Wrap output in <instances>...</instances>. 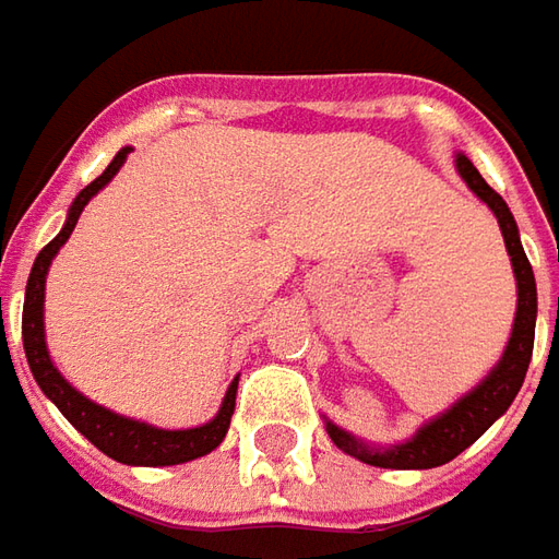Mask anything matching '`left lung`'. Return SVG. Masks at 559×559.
<instances>
[{
    "mask_svg": "<svg viewBox=\"0 0 559 559\" xmlns=\"http://www.w3.org/2000/svg\"><path fill=\"white\" fill-rule=\"evenodd\" d=\"M454 164H457V174L463 177V183L469 186L495 211L498 226L504 233L507 254H510L513 276H516V317H513V330H510V342H507L504 355L491 367V373L485 376L473 392H466L457 404H451L441 417L423 423L417 432H414V439L401 441V444H389V448H376V444L355 439L352 432L338 429L335 423L326 419L330 439L345 454L370 463V466H382V469H432V466L454 461L461 451H466L513 404L516 392L523 389L528 360H532L535 317H538V292H535L532 264H528L523 242H520L516 221H513V214H510L504 199L485 183L483 174L473 167V162L466 155L457 152Z\"/></svg>",
    "mask_w": 559,
    "mask_h": 559,
    "instance_id": "8db88e82",
    "label": "left lung"
}]
</instances>
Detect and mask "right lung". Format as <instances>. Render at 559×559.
I'll list each match as a JSON object with an SVG mask.
<instances>
[{"label": "right lung", "mask_w": 559, "mask_h": 559, "mask_svg": "<svg viewBox=\"0 0 559 559\" xmlns=\"http://www.w3.org/2000/svg\"><path fill=\"white\" fill-rule=\"evenodd\" d=\"M127 155H130V148H120L118 155H115V162L105 167V174L96 177L93 183L76 195L71 211H68V221L61 226V233L36 254L31 280H27V292H24L21 335H24V355H27V364H31V373L36 379V385L68 417V423L74 426L80 436H86L102 454L115 457L118 463H130V466H174V463L204 457V454H211L224 441L226 429H229V417L236 411V385H239V379L229 382L217 417L207 419L204 426H195V429H158V426H148L142 419L120 417L115 411L102 407V404L90 401L86 395H80L74 385L58 373V367H55L52 357H49V348H46L43 301H46L49 264H52V258L58 254V248L71 239V233H74V226L80 221L86 202L96 195L98 189H105V186L111 183V177L123 167Z\"/></svg>", "instance_id": "add662e5"}]
</instances>
